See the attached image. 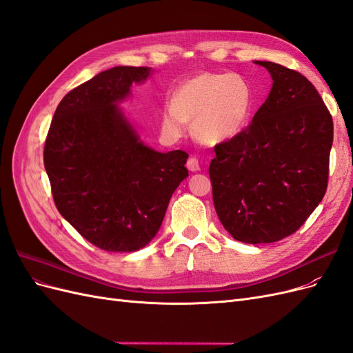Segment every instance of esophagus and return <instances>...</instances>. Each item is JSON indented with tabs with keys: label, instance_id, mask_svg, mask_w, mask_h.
Instances as JSON below:
<instances>
[{
	"label": "esophagus",
	"instance_id": "obj_1",
	"mask_svg": "<svg viewBox=\"0 0 353 353\" xmlns=\"http://www.w3.org/2000/svg\"><path fill=\"white\" fill-rule=\"evenodd\" d=\"M187 168H188V170H191V172H197V170H200L199 160L196 157H190L187 160Z\"/></svg>",
	"mask_w": 353,
	"mask_h": 353
}]
</instances>
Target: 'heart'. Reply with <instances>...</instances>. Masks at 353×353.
<instances>
[{
	"label": "heart",
	"instance_id": "heart-1",
	"mask_svg": "<svg viewBox=\"0 0 353 353\" xmlns=\"http://www.w3.org/2000/svg\"><path fill=\"white\" fill-rule=\"evenodd\" d=\"M254 109L250 83L234 73H199L172 92L160 113V131L166 140H178L187 121L201 143L219 144L237 137L248 126Z\"/></svg>",
	"mask_w": 353,
	"mask_h": 353
}]
</instances>
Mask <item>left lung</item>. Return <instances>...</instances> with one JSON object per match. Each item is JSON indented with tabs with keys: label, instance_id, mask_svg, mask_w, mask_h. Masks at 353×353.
<instances>
[{
	"label": "left lung",
	"instance_id": "obj_1",
	"mask_svg": "<svg viewBox=\"0 0 353 353\" xmlns=\"http://www.w3.org/2000/svg\"><path fill=\"white\" fill-rule=\"evenodd\" d=\"M268 99L237 137L215 145L209 175L218 218L232 239L261 244L301 228L328 184L333 119L303 74L272 61Z\"/></svg>",
	"mask_w": 353,
	"mask_h": 353
}]
</instances>
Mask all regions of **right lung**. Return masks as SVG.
I'll return each mask as SVG.
<instances>
[{
  "label": "right lung",
  "instance_id": "add662e5",
  "mask_svg": "<svg viewBox=\"0 0 353 353\" xmlns=\"http://www.w3.org/2000/svg\"><path fill=\"white\" fill-rule=\"evenodd\" d=\"M150 68L116 66L68 92L52 116L44 166L70 225L108 252H135L153 240L188 154L145 145L119 103Z\"/></svg>",
  "mask_w": 353,
  "mask_h": 353
}]
</instances>
